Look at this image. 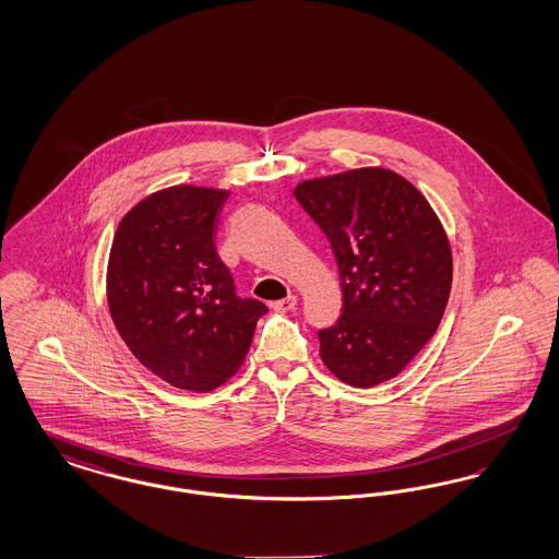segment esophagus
Returning <instances> with one entry per match:
<instances>
[{
  "mask_svg": "<svg viewBox=\"0 0 559 559\" xmlns=\"http://www.w3.org/2000/svg\"><path fill=\"white\" fill-rule=\"evenodd\" d=\"M295 306H297V297L295 295H289V297H285V299H278V301H274L272 304V310H276V312H292L295 310Z\"/></svg>",
  "mask_w": 559,
  "mask_h": 559,
  "instance_id": "1",
  "label": "esophagus"
}]
</instances>
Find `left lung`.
<instances>
[{
	"label": "left lung",
	"mask_w": 559,
	"mask_h": 559,
	"mask_svg": "<svg viewBox=\"0 0 559 559\" xmlns=\"http://www.w3.org/2000/svg\"><path fill=\"white\" fill-rule=\"evenodd\" d=\"M331 242L344 293L337 322L320 329V358L337 379L371 388L396 377L444 317L451 245L426 197L383 167L295 187Z\"/></svg>",
	"instance_id": "1"
}]
</instances>
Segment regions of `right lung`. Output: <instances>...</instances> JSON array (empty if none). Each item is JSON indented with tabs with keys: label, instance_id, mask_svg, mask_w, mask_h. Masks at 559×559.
<instances>
[{
	"label": "right lung",
	"instance_id": "right-lung-1",
	"mask_svg": "<svg viewBox=\"0 0 559 559\" xmlns=\"http://www.w3.org/2000/svg\"><path fill=\"white\" fill-rule=\"evenodd\" d=\"M226 190L171 187L121 219L108 310L133 356L174 388L210 392L239 369L266 304L237 295L215 251Z\"/></svg>",
	"mask_w": 559,
	"mask_h": 559
}]
</instances>
